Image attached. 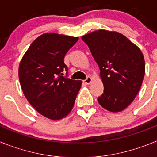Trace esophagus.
Here are the masks:
<instances>
[{"label": "esophagus", "instance_id": "34e87169", "mask_svg": "<svg viewBox=\"0 0 157 157\" xmlns=\"http://www.w3.org/2000/svg\"><path fill=\"white\" fill-rule=\"evenodd\" d=\"M83 82H84V83H85V84L89 85V84H90L91 82H92V78L90 77V76H88V77H87L86 78V79L84 80Z\"/></svg>", "mask_w": 157, "mask_h": 157}]
</instances>
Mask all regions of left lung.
Segmentation results:
<instances>
[{"mask_svg": "<svg viewBox=\"0 0 157 157\" xmlns=\"http://www.w3.org/2000/svg\"><path fill=\"white\" fill-rule=\"evenodd\" d=\"M82 39L89 46L101 70L104 94L98 98L109 112H119L132 103L145 75V59L140 48L120 33L98 30Z\"/></svg>", "mask_w": 157, "mask_h": 157, "instance_id": "1", "label": "left lung"}]
</instances>
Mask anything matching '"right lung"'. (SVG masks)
<instances>
[{"instance_id": "1", "label": "right lung", "mask_w": 157, "mask_h": 157, "mask_svg": "<svg viewBox=\"0 0 157 157\" xmlns=\"http://www.w3.org/2000/svg\"><path fill=\"white\" fill-rule=\"evenodd\" d=\"M78 37L45 33L37 37L22 58L19 78L29 103L38 113L61 120L72 110L82 81L63 76V58Z\"/></svg>"}]
</instances>
